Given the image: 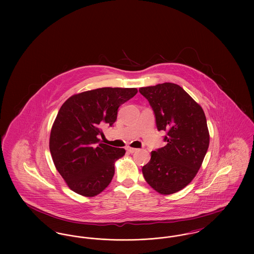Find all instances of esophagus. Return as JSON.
Instances as JSON below:
<instances>
[{
    "label": "esophagus",
    "instance_id": "34e87169",
    "mask_svg": "<svg viewBox=\"0 0 254 254\" xmlns=\"http://www.w3.org/2000/svg\"><path fill=\"white\" fill-rule=\"evenodd\" d=\"M127 152H129V153H134V152H136L138 149H137V148H134V147L127 146Z\"/></svg>",
    "mask_w": 254,
    "mask_h": 254
}]
</instances>
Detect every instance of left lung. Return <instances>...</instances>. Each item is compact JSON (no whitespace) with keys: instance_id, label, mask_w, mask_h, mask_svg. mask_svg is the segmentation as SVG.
Here are the masks:
<instances>
[{"instance_id":"8db88e82","label":"left lung","mask_w":254,"mask_h":254,"mask_svg":"<svg viewBox=\"0 0 254 254\" xmlns=\"http://www.w3.org/2000/svg\"><path fill=\"white\" fill-rule=\"evenodd\" d=\"M154 111L158 130L168 143L151 151L142 171L146 183L162 195L180 191L193 180L209 145L205 112L180 85L164 83L139 89Z\"/></svg>"}]
</instances>
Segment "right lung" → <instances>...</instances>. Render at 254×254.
<instances>
[{
	"mask_svg": "<svg viewBox=\"0 0 254 254\" xmlns=\"http://www.w3.org/2000/svg\"><path fill=\"white\" fill-rule=\"evenodd\" d=\"M138 92L137 88L102 87L69 97L52 125L49 150L55 168L76 193L93 197L112 180L114 164L124 148L100 143L102 127L112 126L119 107Z\"/></svg>",
	"mask_w": 254,
	"mask_h": 254,
	"instance_id": "1",
	"label": "right lung"
}]
</instances>
